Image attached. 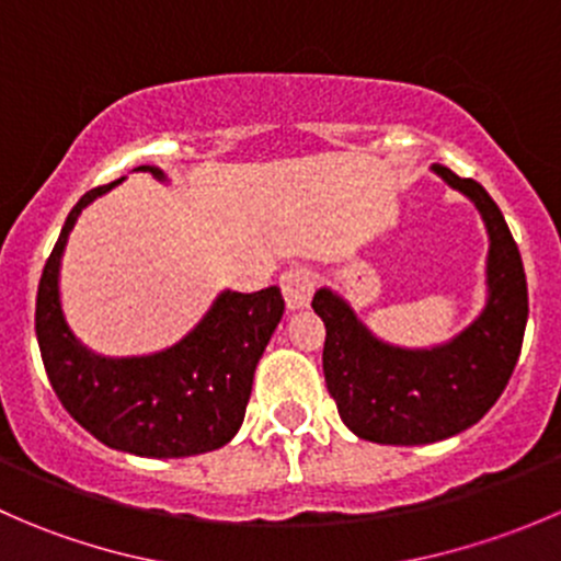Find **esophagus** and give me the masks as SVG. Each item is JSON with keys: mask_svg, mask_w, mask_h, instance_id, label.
<instances>
[{"mask_svg": "<svg viewBox=\"0 0 561 561\" xmlns=\"http://www.w3.org/2000/svg\"><path fill=\"white\" fill-rule=\"evenodd\" d=\"M282 293H285V304L290 312H301V309L309 307L314 290L312 271L309 268H290L282 274L279 279Z\"/></svg>", "mask_w": 561, "mask_h": 561, "instance_id": "obj_1", "label": "esophagus"}]
</instances>
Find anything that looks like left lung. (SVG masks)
I'll use <instances>...</instances> for the list:
<instances>
[{
	"label": "left lung",
	"mask_w": 561,
	"mask_h": 561,
	"mask_svg": "<svg viewBox=\"0 0 561 561\" xmlns=\"http://www.w3.org/2000/svg\"><path fill=\"white\" fill-rule=\"evenodd\" d=\"M461 192L489 233L485 304L454 339L434 347H399L371 333L347 298L320 287L314 312L325 322L322 371L344 426L380 445H432L456 437L494 407L522 355L529 298L522 252L489 192L434 162Z\"/></svg>",
	"instance_id": "8db88e82"
}]
</instances>
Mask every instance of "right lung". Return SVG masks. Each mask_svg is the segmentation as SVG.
Masks as SVG:
<instances>
[{"label": "right lung", "instance_id": "1", "mask_svg": "<svg viewBox=\"0 0 561 561\" xmlns=\"http://www.w3.org/2000/svg\"><path fill=\"white\" fill-rule=\"evenodd\" d=\"M135 171L171 181L154 165ZM122 181L87 192L67 214L37 287L39 355L65 410L107 448L144 458L208 454L228 445L244 423L254 369L285 314V298L279 287L222 290L171 347L124 358L87 347L61 307V257L83 208Z\"/></svg>", "mask_w": 561, "mask_h": 561}]
</instances>
